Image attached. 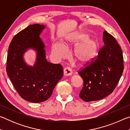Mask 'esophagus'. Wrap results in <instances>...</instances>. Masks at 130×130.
<instances>
[{
	"mask_svg": "<svg viewBox=\"0 0 130 130\" xmlns=\"http://www.w3.org/2000/svg\"><path fill=\"white\" fill-rule=\"evenodd\" d=\"M63 74L65 76H69L72 74V70L69 67H66L63 69Z\"/></svg>",
	"mask_w": 130,
	"mask_h": 130,
	"instance_id": "esophagus-1",
	"label": "esophagus"
}]
</instances>
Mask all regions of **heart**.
<instances>
[{
    "instance_id": "obj_1",
    "label": "heart",
    "mask_w": 130,
    "mask_h": 130,
    "mask_svg": "<svg viewBox=\"0 0 130 130\" xmlns=\"http://www.w3.org/2000/svg\"><path fill=\"white\" fill-rule=\"evenodd\" d=\"M65 43L67 46H76L73 54L76 61L81 65H88L94 61L100 50V43L94 37H90L87 31H74L66 37ZM53 52L58 58H63L67 55L64 46L60 42L54 43L53 45Z\"/></svg>"
}]
</instances>
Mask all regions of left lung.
<instances>
[{
    "instance_id": "1",
    "label": "left lung",
    "mask_w": 130,
    "mask_h": 130,
    "mask_svg": "<svg viewBox=\"0 0 130 130\" xmlns=\"http://www.w3.org/2000/svg\"><path fill=\"white\" fill-rule=\"evenodd\" d=\"M103 41L104 46L95 60L78 73L84 81L79 96L87 102L101 100L111 94L124 69L122 50L115 38L105 30Z\"/></svg>"
}]
</instances>
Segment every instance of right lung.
I'll use <instances>...</instances> for the list:
<instances>
[{
	"label": "right lung",
	"instance_id": "add662e5",
	"mask_svg": "<svg viewBox=\"0 0 130 130\" xmlns=\"http://www.w3.org/2000/svg\"><path fill=\"white\" fill-rule=\"evenodd\" d=\"M45 28L39 24L29 25L14 37L8 50V77L21 98L32 103L47 100L63 73L62 65L47 62L46 58L45 46L39 37ZM29 49L37 53L33 67L24 60V54Z\"/></svg>",
	"mask_w": 130,
	"mask_h": 130
}]
</instances>
